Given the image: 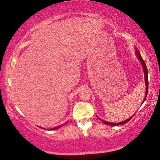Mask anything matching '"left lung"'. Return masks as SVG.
<instances>
[{"instance_id": "1", "label": "left lung", "mask_w": 160, "mask_h": 160, "mask_svg": "<svg viewBox=\"0 0 160 160\" xmlns=\"http://www.w3.org/2000/svg\"><path fill=\"white\" fill-rule=\"evenodd\" d=\"M135 54H136V55H137V57H138V60H140V62H141V64H142V66H143V71H144V76H145V83H146V94H145V98H144V99H143V102L145 101V100H146V96H147V94H148V70H147V68H146V63H145V62H144V60H143V58H141V54H140V52H139V51L136 48H135ZM143 102H142V103H143ZM98 117V116H97ZM132 117L133 116H132V117H131L130 118H129L128 119H127V120H124V121H123V122H119V123H111V122H106V121H103V120H102V122H103L104 124H108V125H111V126H117V125H121V124H126V123H128V122L130 121V120L132 119ZM98 118L99 119H100L99 117H98ZM101 120V119H100Z\"/></svg>"}]
</instances>
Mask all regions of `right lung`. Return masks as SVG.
Here are the masks:
<instances>
[{
  "label": "right lung",
  "instance_id": "obj_1",
  "mask_svg": "<svg viewBox=\"0 0 160 160\" xmlns=\"http://www.w3.org/2000/svg\"><path fill=\"white\" fill-rule=\"evenodd\" d=\"M63 125L62 124V125H60V126H58V127H55V128H52V129H50V130H57V129H58V128H60L61 127H62Z\"/></svg>",
  "mask_w": 160,
  "mask_h": 160
}]
</instances>
